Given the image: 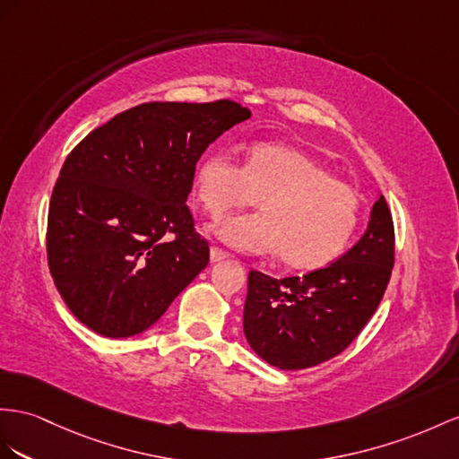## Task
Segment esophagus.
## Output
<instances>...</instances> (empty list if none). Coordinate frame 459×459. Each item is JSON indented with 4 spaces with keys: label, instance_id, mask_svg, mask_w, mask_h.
Instances as JSON below:
<instances>
[{
    "label": "esophagus",
    "instance_id": "34e87169",
    "mask_svg": "<svg viewBox=\"0 0 459 459\" xmlns=\"http://www.w3.org/2000/svg\"><path fill=\"white\" fill-rule=\"evenodd\" d=\"M209 257H211V262H221V260H227L229 254H227L225 250L217 248V246H211V250H209Z\"/></svg>",
    "mask_w": 459,
    "mask_h": 459
}]
</instances>
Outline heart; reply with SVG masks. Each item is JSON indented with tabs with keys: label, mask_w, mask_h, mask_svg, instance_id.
<instances>
[{
	"label": "heart",
	"mask_w": 459,
	"mask_h": 459,
	"mask_svg": "<svg viewBox=\"0 0 459 459\" xmlns=\"http://www.w3.org/2000/svg\"><path fill=\"white\" fill-rule=\"evenodd\" d=\"M194 195L222 219L262 199V215L227 221L217 237L250 254H279L292 269L324 267L343 252L359 225L360 199L310 152L285 143H255L240 164L229 151L199 160Z\"/></svg>",
	"instance_id": "heart-1"
}]
</instances>
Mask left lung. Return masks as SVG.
Returning a JSON list of instances; mask_svg holds the SVG:
<instances>
[{
    "mask_svg": "<svg viewBox=\"0 0 459 459\" xmlns=\"http://www.w3.org/2000/svg\"><path fill=\"white\" fill-rule=\"evenodd\" d=\"M395 232L384 195L368 229L337 262L304 277L248 275L244 335L265 362L302 370L345 351L368 324L390 283Z\"/></svg>",
    "mask_w": 459,
    "mask_h": 459,
    "instance_id": "obj_1",
    "label": "left lung"
}]
</instances>
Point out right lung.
I'll list each match as a JSON object with an SVG mask.
<instances>
[{
	"instance_id": "1",
	"label": "right lung",
	"mask_w": 459,
	"mask_h": 459,
	"mask_svg": "<svg viewBox=\"0 0 459 459\" xmlns=\"http://www.w3.org/2000/svg\"><path fill=\"white\" fill-rule=\"evenodd\" d=\"M250 117L238 102H143L69 152L48 209L56 289L89 330L132 337L209 264L186 199L209 143Z\"/></svg>"
}]
</instances>
